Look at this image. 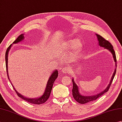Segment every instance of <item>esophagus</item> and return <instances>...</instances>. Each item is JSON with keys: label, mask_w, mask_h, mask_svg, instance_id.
<instances>
[{"label": "esophagus", "mask_w": 122, "mask_h": 122, "mask_svg": "<svg viewBox=\"0 0 122 122\" xmlns=\"http://www.w3.org/2000/svg\"><path fill=\"white\" fill-rule=\"evenodd\" d=\"M61 72H63L64 73H68L70 72V69L68 68V67H64V68L61 70Z\"/></svg>", "instance_id": "obj_1"}]
</instances>
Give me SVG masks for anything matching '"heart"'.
I'll list each match as a JSON object with an SVG mask.
<instances>
[{
	"mask_svg": "<svg viewBox=\"0 0 122 122\" xmlns=\"http://www.w3.org/2000/svg\"><path fill=\"white\" fill-rule=\"evenodd\" d=\"M64 46L66 49H70L72 47V53L74 54L79 53L82 50L83 47L82 43L80 39H71L64 44Z\"/></svg>",
	"mask_w": 122,
	"mask_h": 122,
	"instance_id": "b5f03b06",
	"label": "heart"
}]
</instances>
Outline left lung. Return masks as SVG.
<instances>
[{"label":"left lung","instance_id":"obj_1","mask_svg":"<svg viewBox=\"0 0 122 122\" xmlns=\"http://www.w3.org/2000/svg\"><path fill=\"white\" fill-rule=\"evenodd\" d=\"M96 36H97V40L98 41V45H99L101 47H103L104 48V49H107L110 52H111V53L112 54V56L113 57L114 60L115 62V69L114 70V72L112 75V76L111 77V81L109 83V84H108L107 87L105 88V89L101 91L100 93H98L97 94H95V95H83L81 94V93L79 92V86H77V85L75 82L74 79L73 78L72 79V83H73V89H72V95H73V97L76 100V101H77V102L80 103V104H85V103H88L89 102H91V101L96 100L98 98V97H100L101 96H102L103 94H104L105 93L107 92L108 91V89H110V87L111 85V83L113 81V80L114 77V76L116 73V55H115V51L114 50L113 47L112 45L108 42V41L106 40L104 38H103L102 36H100L99 35L97 34H95Z\"/></svg>","mask_w":122,"mask_h":122}]
</instances>
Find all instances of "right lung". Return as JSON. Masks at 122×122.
<instances>
[{
    "label": "right lung",
    "instance_id": "obj_1",
    "mask_svg": "<svg viewBox=\"0 0 122 122\" xmlns=\"http://www.w3.org/2000/svg\"><path fill=\"white\" fill-rule=\"evenodd\" d=\"M25 39L24 37V34H21L20 35L19 37H18L16 40H15L14 42L11 44V45H10L8 48H7L6 52V56H5V60H6V69H7V76L8 77V79L9 81L11 82V81H10L9 79V75H8V54H9V52L11 49L12 45L13 44H16L18 43V42H20L22 41V40H24ZM58 72L57 70H54L53 71L52 73L51 74V76H50L49 78L48 81L47 82V84H46V89L45 90V92L43 93V94L42 95H41L40 97H36V98H29V97H24V95H21V94H20L19 92H18L17 91V90L15 89V88L14 87V85H12L11 83V85H12L13 87L15 90V91L16 92L18 96L20 98H22L23 100H25L27 102L31 103V104H41L42 103H44L46 102V101L48 100L49 98V97H50V93L51 92L52 89L53 87V84L54 83V81L56 80V79L58 77Z\"/></svg>",
    "mask_w": 122,
    "mask_h": 122
}]
</instances>
